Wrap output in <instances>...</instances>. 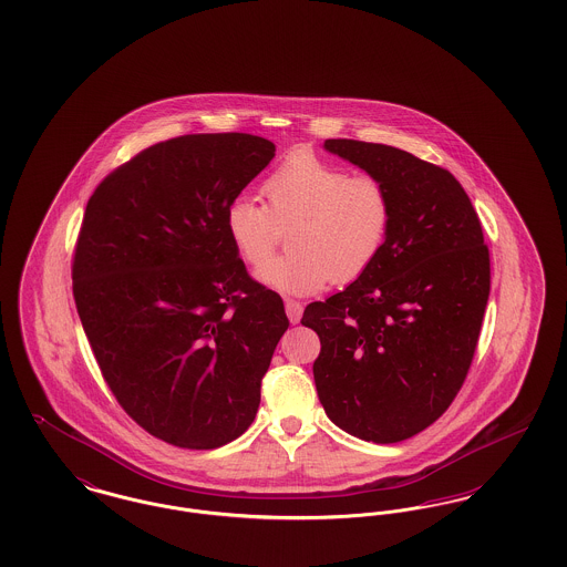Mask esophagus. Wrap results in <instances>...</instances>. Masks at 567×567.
<instances>
[{
	"instance_id": "esophagus-1",
	"label": "esophagus",
	"mask_w": 567,
	"mask_h": 567,
	"mask_svg": "<svg viewBox=\"0 0 567 567\" xmlns=\"http://www.w3.org/2000/svg\"><path fill=\"white\" fill-rule=\"evenodd\" d=\"M285 310H287V317H289L291 323H299V319H301V315H303V306H301L299 301H296V299H287V301H285Z\"/></svg>"
}]
</instances>
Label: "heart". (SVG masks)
<instances>
[{
    "instance_id": "b5f03b06",
    "label": "heart",
    "mask_w": 567,
    "mask_h": 567,
    "mask_svg": "<svg viewBox=\"0 0 567 567\" xmlns=\"http://www.w3.org/2000/svg\"><path fill=\"white\" fill-rule=\"evenodd\" d=\"M266 204L238 195L225 229L246 266L259 268L277 245L279 227L295 223L291 254L259 271L282 293L310 296L331 280L349 285L372 268L391 229V197L370 174H351L310 151H296L264 181Z\"/></svg>"
}]
</instances>
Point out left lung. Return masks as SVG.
Wrapping results in <instances>:
<instances>
[{
  "label": "left lung",
  "instance_id": "obj_1",
  "mask_svg": "<svg viewBox=\"0 0 567 567\" xmlns=\"http://www.w3.org/2000/svg\"><path fill=\"white\" fill-rule=\"evenodd\" d=\"M324 148L377 176L393 216L372 268L303 310L321 340L317 393L338 427L393 444L430 427L463 386L491 291L488 246L449 169L361 140Z\"/></svg>",
  "mask_w": 567,
  "mask_h": 567
}]
</instances>
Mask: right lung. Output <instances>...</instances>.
I'll return each mask as SVG.
<instances>
[{
	"label": "right lung",
	"mask_w": 567,
	"mask_h": 567,
	"mask_svg": "<svg viewBox=\"0 0 567 567\" xmlns=\"http://www.w3.org/2000/svg\"><path fill=\"white\" fill-rule=\"evenodd\" d=\"M274 151L250 134L165 140L112 169L82 216L72 291L91 351L121 408L178 449L248 430L289 327L225 229Z\"/></svg>",
	"instance_id": "right-lung-1"
}]
</instances>
